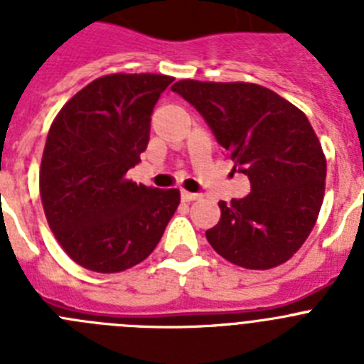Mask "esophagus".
I'll return each mask as SVG.
<instances>
[{
    "instance_id": "obj_1",
    "label": "esophagus",
    "mask_w": 364,
    "mask_h": 364,
    "mask_svg": "<svg viewBox=\"0 0 364 364\" xmlns=\"http://www.w3.org/2000/svg\"><path fill=\"white\" fill-rule=\"evenodd\" d=\"M180 197H182V200H184V202H193V200H197V198H200V195H198V193L182 191V193H180Z\"/></svg>"
}]
</instances>
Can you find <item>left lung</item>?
<instances>
[{
  "label": "left lung",
  "instance_id": "1",
  "mask_svg": "<svg viewBox=\"0 0 364 364\" xmlns=\"http://www.w3.org/2000/svg\"><path fill=\"white\" fill-rule=\"evenodd\" d=\"M200 112L233 171L250 178L244 198L220 200L205 231L215 252L246 269H269L308 239L324 198L326 159L301 109L257 83L180 80L171 87Z\"/></svg>",
  "mask_w": 364,
  "mask_h": 364
}]
</instances>
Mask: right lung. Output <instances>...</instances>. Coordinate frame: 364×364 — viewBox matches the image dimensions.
Segmentation results:
<instances>
[{"label":"right lung","instance_id":"obj_1","mask_svg":"<svg viewBox=\"0 0 364 364\" xmlns=\"http://www.w3.org/2000/svg\"><path fill=\"white\" fill-rule=\"evenodd\" d=\"M171 82L166 74H107L76 92L50 125L41 204L63 252L91 272L118 273L147 259L178 208V189L125 178Z\"/></svg>","mask_w":364,"mask_h":364}]
</instances>
